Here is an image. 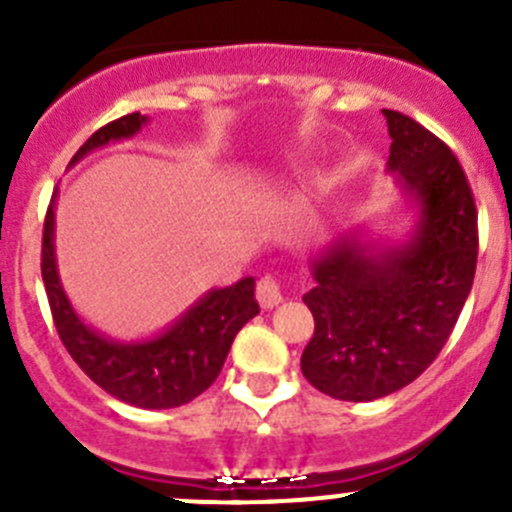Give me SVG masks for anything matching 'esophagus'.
Here are the masks:
<instances>
[{
  "mask_svg": "<svg viewBox=\"0 0 512 512\" xmlns=\"http://www.w3.org/2000/svg\"><path fill=\"white\" fill-rule=\"evenodd\" d=\"M257 302L262 309H272L282 302V287L275 277L267 275L257 282Z\"/></svg>",
  "mask_w": 512,
  "mask_h": 512,
  "instance_id": "34e87169",
  "label": "esophagus"
}]
</instances>
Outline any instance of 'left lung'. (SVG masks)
<instances>
[{
  "label": "left lung",
  "instance_id": "left-lung-1",
  "mask_svg": "<svg viewBox=\"0 0 512 512\" xmlns=\"http://www.w3.org/2000/svg\"><path fill=\"white\" fill-rule=\"evenodd\" d=\"M394 175L411 230L396 242L337 232L309 257L304 304L314 337L302 374L339 401H374L404 389L451 337L473 287L476 203L451 148L414 118L384 108Z\"/></svg>",
  "mask_w": 512,
  "mask_h": 512
}]
</instances>
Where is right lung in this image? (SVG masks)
<instances>
[{"label": "right lung", "instance_id": "1", "mask_svg": "<svg viewBox=\"0 0 512 512\" xmlns=\"http://www.w3.org/2000/svg\"><path fill=\"white\" fill-rule=\"evenodd\" d=\"M146 123L148 116L136 111L98 128L76 151L71 165L94 153L96 148L128 141L141 133ZM54 237L56 193L46 213L41 245V277L56 332L84 374L123 404L138 409H175L193 401L218 379L237 332L260 314L255 277H242L230 287L208 289L173 324L153 337L133 342L106 337L79 317L61 285Z\"/></svg>", "mask_w": 512, "mask_h": 512}]
</instances>
